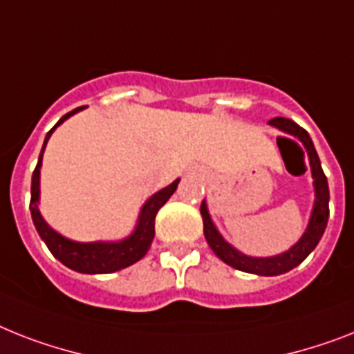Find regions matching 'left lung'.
Here are the masks:
<instances>
[{
  "label": "left lung",
  "instance_id": "1",
  "mask_svg": "<svg viewBox=\"0 0 354 354\" xmlns=\"http://www.w3.org/2000/svg\"><path fill=\"white\" fill-rule=\"evenodd\" d=\"M272 127L280 129L286 136L278 138V147L286 145V143H295L300 141L304 145L301 149H306V154L309 156V163H311V174H313V185H315V207H313L311 218H309V225H307L304 236L298 240L289 251L277 254V257L267 258H254L247 257L243 252L227 243L223 236L218 232L216 225L212 223L211 214L207 211L205 200L202 202L200 212L203 218V234L214 254L220 260H223L227 266L234 267L238 271L251 272V274H260V277H278L283 272H289L297 266H300L301 261L306 260L315 247L320 242L322 234L326 231L327 220H329V185H327V178L322 171L320 158L317 154V149L313 145L311 136L307 134L306 129H301L298 123L287 118H272L269 122ZM299 147V146H298Z\"/></svg>",
  "mask_w": 354,
  "mask_h": 354
}]
</instances>
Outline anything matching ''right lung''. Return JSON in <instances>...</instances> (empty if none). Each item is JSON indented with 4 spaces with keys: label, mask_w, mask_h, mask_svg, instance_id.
<instances>
[{
    "label": "right lung",
    "mask_w": 354,
    "mask_h": 354,
    "mask_svg": "<svg viewBox=\"0 0 354 354\" xmlns=\"http://www.w3.org/2000/svg\"><path fill=\"white\" fill-rule=\"evenodd\" d=\"M83 107H77L71 111L68 114L59 120L45 136V143L39 152V160L32 172V185H30V214H32V222L36 225L37 234L41 236V240L47 243L48 251L53 252L57 260L62 261L63 266H67L68 269L77 272H85V274H105V272H114L120 269L136 263L138 260H142L147 254L149 247L154 238V220H156L158 211L165 205L169 198L172 196V192L176 191L180 180H174L171 185H167L162 191H158L156 194H152L149 198L145 205L140 211L138 216L136 229L132 231L131 236L120 242H73L68 238L62 236L59 232H56L53 227H48V223L43 220L41 212L37 209L39 203V169H41V158L45 145H47L48 138L54 132L57 125H62L67 118L82 111Z\"/></svg>",
    "instance_id": "obj_1"
}]
</instances>
